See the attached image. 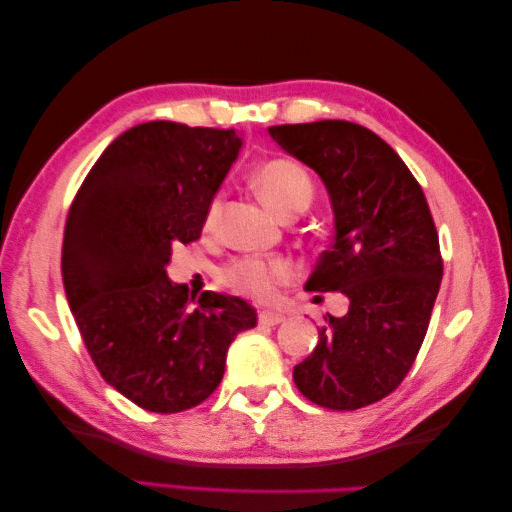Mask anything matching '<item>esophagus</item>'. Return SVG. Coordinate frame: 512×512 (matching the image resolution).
<instances>
[{
    "label": "esophagus",
    "mask_w": 512,
    "mask_h": 512,
    "mask_svg": "<svg viewBox=\"0 0 512 512\" xmlns=\"http://www.w3.org/2000/svg\"><path fill=\"white\" fill-rule=\"evenodd\" d=\"M283 320H286V317H283L281 313H276V311H261V315H258V322L265 324V326H276V324H281Z\"/></svg>",
    "instance_id": "esophagus-1"
}]
</instances>
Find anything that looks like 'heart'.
<instances>
[{
    "label": "heart",
    "mask_w": 512,
    "mask_h": 512,
    "mask_svg": "<svg viewBox=\"0 0 512 512\" xmlns=\"http://www.w3.org/2000/svg\"><path fill=\"white\" fill-rule=\"evenodd\" d=\"M256 188L258 195L272 211L288 220L304 213L308 204L313 201V181L306 170L297 163L286 161V158H276L258 167L256 172ZM220 213V199H215L208 208V226L217 220ZM292 267L281 261V258H238L224 270V283L242 295L267 299L274 295L276 286L288 281Z\"/></svg>",
    "instance_id": "obj_1"
}]
</instances>
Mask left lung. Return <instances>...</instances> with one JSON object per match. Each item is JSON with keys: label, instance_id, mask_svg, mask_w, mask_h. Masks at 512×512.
Masks as SVG:
<instances>
[{"label": "left lung", "instance_id": "left-lung-1", "mask_svg": "<svg viewBox=\"0 0 512 512\" xmlns=\"http://www.w3.org/2000/svg\"><path fill=\"white\" fill-rule=\"evenodd\" d=\"M267 131L329 192L333 242L306 290L349 299L345 315H329V329L292 379L317 406H370L404 381L429 329L442 281L429 204L395 149L360 124L322 120Z\"/></svg>", "mask_w": 512, "mask_h": 512}]
</instances>
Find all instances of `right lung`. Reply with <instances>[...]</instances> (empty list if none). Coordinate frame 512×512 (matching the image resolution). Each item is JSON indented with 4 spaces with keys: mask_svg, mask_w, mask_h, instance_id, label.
<instances>
[{
    "mask_svg": "<svg viewBox=\"0 0 512 512\" xmlns=\"http://www.w3.org/2000/svg\"><path fill=\"white\" fill-rule=\"evenodd\" d=\"M240 147L233 129L138 124L104 149L67 215L61 267L74 322L104 381L152 413L211 397L229 345L256 326L245 299H188L167 276L174 245L201 236Z\"/></svg>",
    "mask_w": 512,
    "mask_h": 512,
    "instance_id": "obj_1",
    "label": "right lung"
}]
</instances>
